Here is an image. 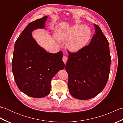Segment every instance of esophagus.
Masks as SVG:
<instances>
[{
	"label": "esophagus",
	"instance_id": "1",
	"mask_svg": "<svg viewBox=\"0 0 123 123\" xmlns=\"http://www.w3.org/2000/svg\"><path fill=\"white\" fill-rule=\"evenodd\" d=\"M62 60H63V62H64V63L66 64V62H67V60H68V57H67L66 56L63 55V58H62Z\"/></svg>",
	"mask_w": 123,
	"mask_h": 123
}]
</instances>
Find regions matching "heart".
Here are the masks:
<instances>
[{"instance_id": "1", "label": "heart", "mask_w": 123, "mask_h": 123, "mask_svg": "<svg viewBox=\"0 0 123 123\" xmlns=\"http://www.w3.org/2000/svg\"><path fill=\"white\" fill-rule=\"evenodd\" d=\"M91 35L89 28L78 24L69 28L59 30L56 33V37L58 40H69L67 46L72 52H77L83 48L89 41Z\"/></svg>"}]
</instances>
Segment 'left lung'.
<instances>
[{
    "label": "left lung",
    "instance_id": "obj_1",
    "mask_svg": "<svg viewBox=\"0 0 123 123\" xmlns=\"http://www.w3.org/2000/svg\"><path fill=\"white\" fill-rule=\"evenodd\" d=\"M88 45L75 53L69 52L66 70L69 92L75 98L87 100L104 89L108 79L111 63L109 42L100 28Z\"/></svg>",
    "mask_w": 123,
    "mask_h": 123
}]
</instances>
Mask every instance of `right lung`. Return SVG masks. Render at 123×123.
<instances>
[{
  "mask_svg": "<svg viewBox=\"0 0 123 123\" xmlns=\"http://www.w3.org/2000/svg\"><path fill=\"white\" fill-rule=\"evenodd\" d=\"M47 18L44 16L28 24L14 46L12 71L15 82L20 91L34 98L48 96L52 79L65 67L62 51L48 53L32 37L34 30L44 28Z\"/></svg>",
  "mask_w": 123,
  "mask_h": 123,
  "instance_id": "1",
  "label": "right lung"
}]
</instances>
